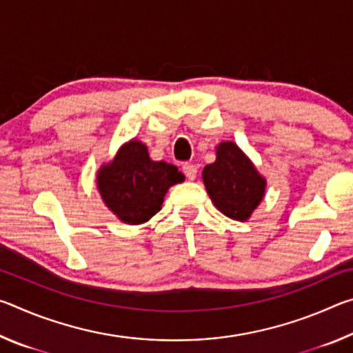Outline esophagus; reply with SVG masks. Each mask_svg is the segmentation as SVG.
<instances>
[{
  "label": "esophagus",
  "mask_w": 353,
  "mask_h": 353,
  "mask_svg": "<svg viewBox=\"0 0 353 353\" xmlns=\"http://www.w3.org/2000/svg\"><path fill=\"white\" fill-rule=\"evenodd\" d=\"M182 171H183V174H185V177L188 179V181H194L196 176H198V166L193 165V163H183Z\"/></svg>",
  "instance_id": "esophagus-1"
}]
</instances>
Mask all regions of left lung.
<instances>
[{
	"label": "left lung",
	"mask_w": 353,
	"mask_h": 353,
	"mask_svg": "<svg viewBox=\"0 0 353 353\" xmlns=\"http://www.w3.org/2000/svg\"><path fill=\"white\" fill-rule=\"evenodd\" d=\"M207 193L221 213L246 221L265 194L266 181L235 143L216 148V160L202 171Z\"/></svg>",
	"instance_id": "obj_1"
}]
</instances>
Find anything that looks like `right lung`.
<instances>
[{
  "instance_id": "add662e5",
  "label": "right lung",
  "mask_w": 353,
  "mask_h": 353,
  "mask_svg": "<svg viewBox=\"0 0 353 353\" xmlns=\"http://www.w3.org/2000/svg\"><path fill=\"white\" fill-rule=\"evenodd\" d=\"M174 165L154 162L148 148L132 140L119 149L113 162L98 172V188L105 205L128 224H141L163 204L171 185L183 181Z\"/></svg>"
}]
</instances>
